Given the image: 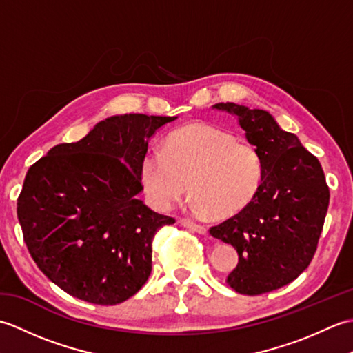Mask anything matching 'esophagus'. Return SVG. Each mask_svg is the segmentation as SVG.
Wrapping results in <instances>:
<instances>
[{"instance_id": "obj_1", "label": "esophagus", "mask_w": 353, "mask_h": 353, "mask_svg": "<svg viewBox=\"0 0 353 353\" xmlns=\"http://www.w3.org/2000/svg\"><path fill=\"white\" fill-rule=\"evenodd\" d=\"M181 224H182L183 228L190 229V230H194V232H197V234H200V235H205L206 232H208V229H206L205 226H201V224L194 223L192 220H188V219H181Z\"/></svg>"}]
</instances>
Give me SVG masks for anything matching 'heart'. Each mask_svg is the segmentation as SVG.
<instances>
[{
    "instance_id": "b5f03b06",
    "label": "heart",
    "mask_w": 353,
    "mask_h": 353,
    "mask_svg": "<svg viewBox=\"0 0 353 353\" xmlns=\"http://www.w3.org/2000/svg\"><path fill=\"white\" fill-rule=\"evenodd\" d=\"M141 176L150 196L171 209L186 194L192 211L229 219L256 199L264 162L252 142L206 123H192L171 132L163 152L150 148L142 157Z\"/></svg>"
}]
</instances>
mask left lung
Segmentation results:
<instances>
[{"label": "left lung", "instance_id": "1", "mask_svg": "<svg viewBox=\"0 0 353 353\" xmlns=\"http://www.w3.org/2000/svg\"><path fill=\"white\" fill-rule=\"evenodd\" d=\"M212 108L236 117L264 162L256 199L209 229L238 252L229 287L239 294L259 296L285 287L311 264L327 212L329 186L317 157L296 134L283 132L268 112L235 103Z\"/></svg>", "mask_w": 353, "mask_h": 353}]
</instances>
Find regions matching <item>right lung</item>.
Listing matches in <instances>:
<instances>
[{"mask_svg": "<svg viewBox=\"0 0 353 353\" xmlns=\"http://www.w3.org/2000/svg\"><path fill=\"white\" fill-rule=\"evenodd\" d=\"M176 118H108L28 168L17 205L22 235L36 265L65 292L117 305L147 282L156 232L176 220L137 199L141 162L148 138Z\"/></svg>", "mask_w": 353, "mask_h": 353, "instance_id": "add662e5", "label": "right lung"}]
</instances>
